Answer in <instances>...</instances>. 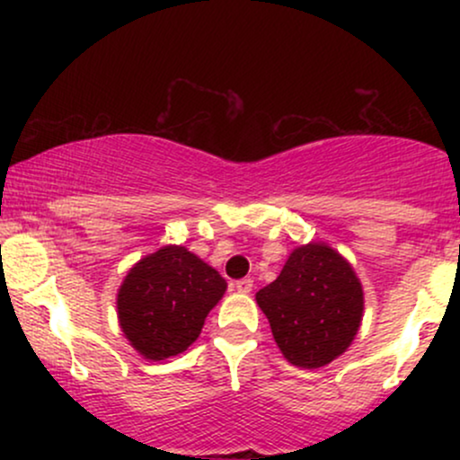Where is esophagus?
<instances>
[{
	"label": "esophagus",
	"mask_w": 460,
	"mask_h": 460,
	"mask_svg": "<svg viewBox=\"0 0 460 460\" xmlns=\"http://www.w3.org/2000/svg\"><path fill=\"white\" fill-rule=\"evenodd\" d=\"M235 289L237 292H242V294H248L252 289V279H240V281H235Z\"/></svg>",
	"instance_id": "1"
}]
</instances>
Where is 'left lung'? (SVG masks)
I'll return each instance as SVG.
<instances>
[{
    "label": "left lung",
    "mask_w": 460,
    "mask_h": 460,
    "mask_svg": "<svg viewBox=\"0 0 460 460\" xmlns=\"http://www.w3.org/2000/svg\"><path fill=\"white\" fill-rule=\"evenodd\" d=\"M274 341L289 363L322 367L355 340L363 289L344 257L326 244L300 246L277 281L257 292Z\"/></svg>",
    "instance_id": "obj_1"
}]
</instances>
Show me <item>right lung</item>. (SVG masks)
I'll list each match as a JSON object with an SVG mask.
<instances>
[{
	"label": "right lung",
	"instance_id": "1",
	"mask_svg": "<svg viewBox=\"0 0 460 460\" xmlns=\"http://www.w3.org/2000/svg\"><path fill=\"white\" fill-rule=\"evenodd\" d=\"M225 289V279L188 248L164 246L136 263L120 285V329L146 358L175 357L200 335Z\"/></svg>",
	"mask_w": 460,
	"mask_h": 460
}]
</instances>
